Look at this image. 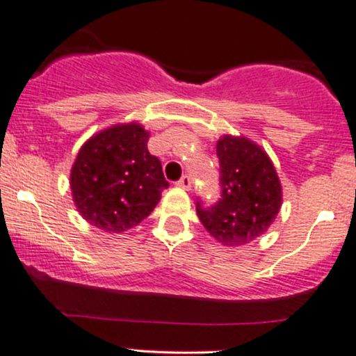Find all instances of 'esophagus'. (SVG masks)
I'll list each match as a JSON object with an SVG mask.
<instances>
[{
	"instance_id": "1",
	"label": "esophagus",
	"mask_w": 356,
	"mask_h": 356,
	"mask_svg": "<svg viewBox=\"0 0 356 356\" xmlns=\"http://www.w3.org/2000/svg\"><path fill=\"white\" fill-rule=\"evenodd\" d=\"M177 186L186 191H191V188H193V181H191L189 175H182L181 181H177Z\"/></svg>"
}]
</instances>
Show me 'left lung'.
Here are the masks:
<instances>
[{"mask_svg":"<svg viewBox=\"0 0 356 356\" xmlns=\"http://www.w3.org/2000/svg\"><path fill=\"white\" fill-rule=\"evenodd\" d=\"M222 197L196 213L211 237L238 247L263 235L282 208V184L268 153L247 138L225 134L216 143Z\"/></svg>","mask_w":356,"mask_h":356,"instance_id":"obj_1","label":"left lung"}]
</instances>
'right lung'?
Masks as SVG:
<instances>
[{
	"label": "right lung",
	"mask_w": 356,
	"mask_h": 356,
	"mask_svg": "<svg viewBox=\"0 0 356 356\" xmlns=\"http://www.w3.org/2000/svg\"><path fill=\"white\" fill-rule=\"evenodd\" d=\"M148 138L138 122L115 124L80 148L70 186L78 211L90 225L122 234L156 207L168 182L160 160L149 155Z\"/></svg>",
	"instance_id": "obj_1"
}]
</instances>
